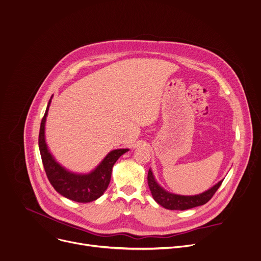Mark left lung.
<instances>
[{"label":"left lung","mask_w":261,"mask_h":261,"mask_svg":"<svg viewBox=\"0 0 261 261\" xmlns=\"http://www.w3.org/2000/svg\"><path fill=\"white\" fill-rule=\"evenodd\" d=\"M222 181L223 180L219 181L213 188H211L210 190L200 195L180 196V195L171 194L165 191L163 188H161L159 184L155 181L150 169L148 170V174H147V184L151 192L152 198L158 204H160L162 207L169 210H187V209H191V208L206 204L213 197L216 191L219 189Z\"/></svg>","instance_id":"left-lung-1"}]
</instances>
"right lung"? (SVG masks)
<instances>
[{"label": "right lung", "instance_id": "1", "mask_svg": "<svg viewBox=\"0 0 261 261\" xmlns=\"http://www.w3.org/2000/svg\"><path fill=\"white\" fill-rule=\"evenodd\" d=\"M52 96L42 119L39 134V148L46 175L54 190L61 196L79 203L95 201L103 195L110 185L113 166L118 159L129 149L120 148L112 150L88 174H76V173L67 171L55 161L45 141V123Z\"/></svg>", "mask_w": 261, "mask_h": 261}]
</instances>
